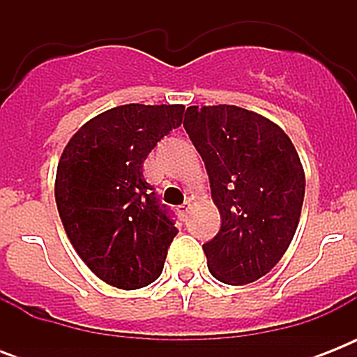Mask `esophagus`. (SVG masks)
Masks as SVG:
<instances>
[{"mask_svg": "<svg viewBox=\"0 0 357 357\" xmlns=\"http://www.w3.org/2000/svg\"><path fill=\"white\" fill-rule=\"evenodd\" d=\"M189 211H190V206L189 204H183V206H179V215H181V217H187V215H189Z\"/></svg>", "mask_w": 357, "mask_h": 357, "instance_id": "1", "label": "esophagus"}]
</instances>
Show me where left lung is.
Returning a JSON list of instances; mask_svg holds the SVG:
<instances>
[{"instance_id":"8db88e82","label":"left lung","mask_w":357,"mask_h":357,"mask_svg":"<svg viewBox=\"0 0 357 357\" xmlns=\"http://www.w3.org/2000/svg\"><path fill=\"white\" fill-rule=\"evenodd\" d=\"M183 126L222 218L204 244L209 272L228 285L255 282L276 266L298 228L305 192L298 151L278 123L237 105H192Z\"/></svg>"}]
</instances>
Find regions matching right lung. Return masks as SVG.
<instances>
[{
    "mask_svg": "<svg viewBox=\"0 0 357 357\" xmlns=\"http://www.w3.org/2000/svg\"><path fill=\"white\" fill-rule=\"evenodd\" d=\"M183 113L185 105L113 107L83 123L61 153L55 202L64 231L86 266L113 287L133 291L161 276L178 229L142 167Z\"/></svg>",
    "mask_w": 357,
    "mask_h": 357,
    "instance_id": "obj_1",
    "label": "right lung"
}]
</instances>
